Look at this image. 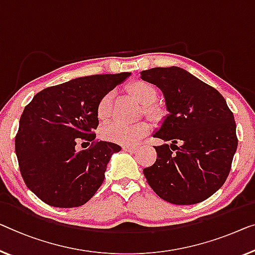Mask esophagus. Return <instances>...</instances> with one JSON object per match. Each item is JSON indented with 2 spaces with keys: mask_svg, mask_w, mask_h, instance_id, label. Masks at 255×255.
<instances>
[{
  "mask_svg": "<svg viewBox=\"0 0 255 255\" xmlns=\"http://www.w3.org/2000/svg\"><path fill=\"white\" fill-rule=\"evenodd\" d=\"M123 149H124V151H126V152H131V153H134V152H136V150H137L138 147L137 146L125 145V146H123Z\"/></svg>",
  "mask_w": 255,
  "mask_h": 255,
  "instance_id": "esophagus-1",
  "label": "esophagus"
}]
</instances>
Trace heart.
Instances as JSON below:
<instances>
[{"label": "heart", "mask_w": 255, "mask_h": 255, "mask_svg": "<svg viewBox=\"0 0 255 255\" xmlns=\"http://www.w3.org/2000/svg\"><path fill=\"white\" fill-rule=\"evenodd\" d=\"M128 93L132 98L143 106V111L147 117L157 118L159 110L152 104L157 100V90L150 82L143 80H136L128 86ZM113 93L105 94L97 104V117L100 120H106L111 116ZM150 127L146 123H139L135 125H123L119 123H112L101 129L102 137L110 142L123 144V145H134L149 134Z\"/></svg>", "instance_id": "obj_1"}]
</instances>
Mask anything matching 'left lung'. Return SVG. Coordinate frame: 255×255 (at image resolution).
Here are the masks:
<instances>
[{
    "mask_svg": "<svg viewBox=\"0 0 255 255\" xmlns=\"http://www.w3.org/2000/svg\"><path fill=\"white\" fill-rule=\"evenodd\" d=\"M140 78L162 91L168 111L153 137L170 145L154 146L157 160L143 169L147 183L170 204L193 205L210 198L229 175L238 144L226 100L177 66L150 68L140 72Z\"/></svg>",
    "mask_w": 255,
    "mask_h": 255,
    "instance_id": "1",
    "label": "left lung"
}]
</instances>
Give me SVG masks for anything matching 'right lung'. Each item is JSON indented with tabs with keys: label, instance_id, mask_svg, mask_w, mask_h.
Instances as JSON below:
<instances>
[{
	"label": "right lung",
	"instance_id": "right-lung-1",
	"mask_svg": "<svg viewBox=\"0 0 255 255\" xmlns=\"http://www.w3.org/2000/svg\"><path fill=\"white\" fill-rule=\"evenodd\" d=\"M130 73L77 78L45 88L26 105L14 140L19 169L27 188L54 207L86 204L103 183L111 155L121 146L98 140L77 151L79 140H94L97 104Z\"/></svg>",
	"mask_w": 255,
	"mask_h": 255
}]
</instances>
